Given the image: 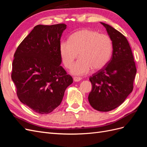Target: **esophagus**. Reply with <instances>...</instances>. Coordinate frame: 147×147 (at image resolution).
Listing matches in <instances>:
<instances>
[{
  "instance_id": "1",
  "label": "esophagus",
  "mask_w": 147,
  "mask_h": 147,
  "mask_svg": "<svg viewBox=\"0 0 147 147\" xmlns=\"http://www.w3.org/2000/svg\"><path fill=\"white\" fill-rule=\"evenodd\" d=\"M82 80V78L80 77H74V82H80Z\"/></svg>"
}]
</instances>
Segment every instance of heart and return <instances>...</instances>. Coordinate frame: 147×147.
Returning a JSON list of instances; mask_svg holds the SVG:
<instances>
[{"mask_svg": "<svg viewBox=\"0 0 147 147\" xmlns=\"http://www.w3.org/2000/svg\"><path fill=\"white\" fill-rule=\"evenodd\" d=\"M59 50L61 60L68 69L72 67L78 53L80 58L72 66L70 72L82 75L91 69L97 71L104 68L112 56L113 44L108 35L84 29L71 35L69 41L61 42Z\"/></svg>", "mask_w": 147, "mask_h": 147, "instance_id": "heart-1", "label": "heart"}]
</instances>
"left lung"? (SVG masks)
I'll return each mask as SVG.
<instances>
[{"instance_id":"left-lung-1","label":"left lung","mask_w":147,"mask_h":147,"mask_svg":"<svg viewBox=\"0 0 147 147\" xmlns=\"http://www.w3.org/2000/svg\"><path fill=\"white\" fill-rule=\"evenodd\" d=\"M112 41V57L104 68L90 77L88 100L93 109L109 112L123 103L133 90L137 70L127 38L112 26L100 23Z\"/></svg>"}]
</instances>
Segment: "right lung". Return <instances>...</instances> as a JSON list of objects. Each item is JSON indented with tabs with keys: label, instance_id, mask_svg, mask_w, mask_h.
<instances>
[{
	"label": "right lung",
	"instance_id": "obj_1",
	"mask_svg": "<svg viewBox=\"0 0 147 147\" xmlns=\"http://www.w3.org/2000/svg\"><path fill=\"white\" fill-rule=\"evenodd\" d=\"M64 24L37 25L14 55L11 79L20 100L39 114L53 112L73 83L61 64L59 44Z\"/></svg>",
	"mask_w": 147,
	"mask_h": 147
}]
</instances>
